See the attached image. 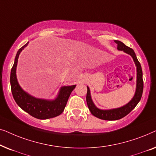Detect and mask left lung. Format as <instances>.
<instances>
[{"label":"left lung","mask_w":156,"mask_h":156,"mask_svg":"<svg viewBox=\"0 0 156 156\" xmlns=\"http://www.w3.org/2000/svg\"><path fill=\"white\" fill-rule=\"evenodd\" d=\"M115 42L118 44V50H123V52L128 53L133 57L134 62L137 67V84H136V91L135 95L131 101L128 103L126 105L119 108H115L112 110H101L97 108L94 104L92 100H91L90 91L89 87H87V103L89 109L90 110L91 114L97 117V118L103 119L106 121H114L119 120L123 118V117L129 114L134 108L136 107L138 102L141 99L143 90H144V80H143V72L141 66L139 62H138L136 55L134 52L133 49L126 45L122 42L119 40H115Z\"/></svg>","instance_id":"1"}]
</instances>
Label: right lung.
I'll list each match as a JSON object with an SVG mask.
<instances>
[{
  "instance_id": "1",
  "label": "right lung",
  "mask_w": 156,
  "mask_h": 156,
  "mask_svg": "<svg viewBox=\"0 0 156 156\" xmlns=\"http://www.w3.org/2000/svg\"><path fill=\"white\" fill-rule=\"evenodd\" d=\"M20 48L17 52L16 59L10 72V87L12 97L17 104L25 112L38 119H48L60 115L65 109L70 94L75 88V85L62 87L57 99L54 101H47L44 99H36L25 92L19 86L16 78V67L18 59L21 51L27 45Z\"/></svg>"
}]
</instances>
